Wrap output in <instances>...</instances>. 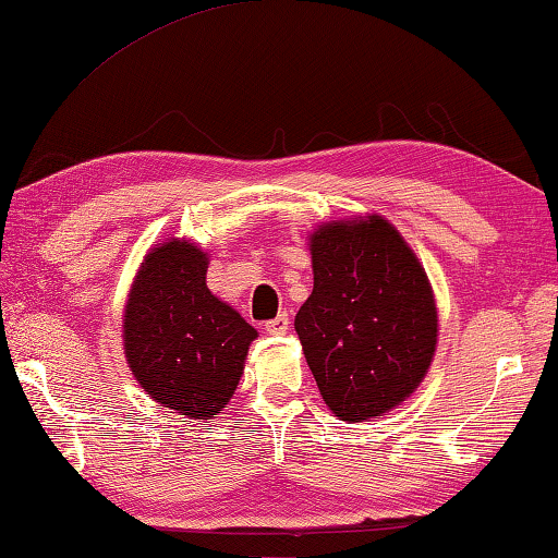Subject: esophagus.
Instances as JSON below:
<instances>
[{"label": "esophagus", "instance_id": "1", "mask_svg": "<svg viewBox=\"0 0 558 558\" xmlns=\"http://www.w3.org/2000/svg\"><path fill=\"white\" fill-rule=\"evenodd\" d=\"M288 327H290V317H288L286 312H280L278 317H272V319H268L266 324H263V329H266L268 333H286Z\"/></svg>", "mask_w": 558, "mask_h": 558}]
</instances>
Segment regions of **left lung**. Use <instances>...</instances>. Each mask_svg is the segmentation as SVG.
I'll return each mask as SVG.
<instances>
[{
  "mask_svg": "<svg viewBox=\"0 0 558 558\" xmlns=\"http://www.w3.org/2000/svg\"><path fill=\"white\" fill-rule=\"evenodd\" d=\"M310 251L314 288L295 317L307 366L339 420L380 417L417 388L437 347L427 272L376 215L324 225Z\"/></svg>",
  "mask_w": 558,
  "mask_h": 558,
  "instance_id": "1",
  "label": "left lung"
}]
</instances>
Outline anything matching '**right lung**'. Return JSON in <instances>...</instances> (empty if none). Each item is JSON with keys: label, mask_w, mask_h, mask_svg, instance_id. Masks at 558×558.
Instances as JSON below:
<instances>
[{"label": "right lung", "mask_w": 558, "mask_h": 558, "mask_svg": "<svg viewBox=\"0 0 558 558\" xmlns=\"http://www.w3.org/2000/svg\"><path fill=\"white\" fill-rule=\"evenodd\" d=\"M205 278L207 253L166 241L146 256L124 314V349L141 388L192 420H207L231 400L256 339Z\"/></svg>", "instance_id": "obj_1"}]
</instances>
